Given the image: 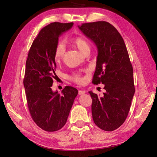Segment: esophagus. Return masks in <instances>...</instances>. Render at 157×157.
Returning <instances> with one entry per match:
<instances>
[{
  "mask_svg": "<svg viewBox=\"0 0 157 157\" xmlns=\"http://www.w3.org/2000/svg\"><path fill=\"white\" fill-rule=\"evenodd\" d=\"M85 93H86V92L83 91V90H79V91H78V94H79V95H83V94H85Z\"/></svg>",
  "mask_w": 157,
  "mask_h": 157,
  "instance_id": "34e87169",
  "label": "esophagus"
}]
</instances>
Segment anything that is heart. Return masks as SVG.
Masks as SVG:
<instances>
[{
    "label": "heart",
    "mask_w": 157,
    "mask_h": 157,
    "mask_svg": "<svg viewBox=\"0 0 157 157\" xmlns=\"http://www.w3.org/2000/svg\"><path fill=\"white\" fill-rule=\"evenodd\" d=\"M72 43L76 46L79 50L85 54L86 52H90V47L88 41L82 37H76L72 39ZM65 53V48L63 44L59 43L55 48V60L56 62H60L63 59ZM71 79L77 83H81L82 78L78 74H74L71 77Z\"/></svg>",
    "instance_id": "1"
}]
</instances>
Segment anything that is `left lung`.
Listing matches in <instances>:
<instances>
[{
  "instance_id": "1",
  "label": "left lung",
  "mask_w": 157,
  "mask_h": 157,
  "mask_svg": "<svg viewBox=\"0 0 157 157\" xmlns=\"http://www.w3.org/2000/svg\"><path fill=\"white\" fill-rule=\"evenodd\" d=\"M78 27L97 46L92 83L104 84L105 90L102 97L88 92L92 98L94 121L103 130H114L125 121L135 93L133 68L125 44L108 22L86 23Z\"/></svg>"
}]
</instances>
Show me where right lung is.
<instances>
[{"instance_id": "obj_1", "label": "right lung", "mask_w": 157, "mask_h": 157, "mask_svg": "<svg viewBox=\"0 0 157 157\" xmlns=\"http://www.w3.org/2000/svg\"><path fill=\"white\" fill-rule=\"evenodd\" d=\"M73 24L54 22L41 29L26 62L23 85L28 108L37 125L47 132L57 131L65 125L78 94L76 88L69 86L62 90V94L52 89L56 77L55 48L59 37Z\"/></svg>"}]
</instances>
